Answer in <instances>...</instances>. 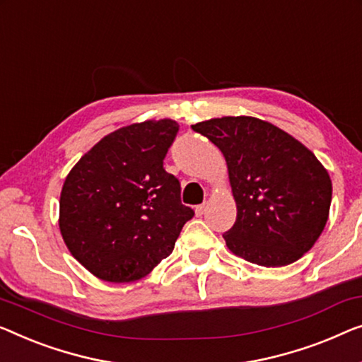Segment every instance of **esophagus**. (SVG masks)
Instances as JSON below:
<instances>
[{
  "label": "esophagus",
  "instance_id": "1",
  "mask_svg": "<svg viewBox=\"0 0 362 362\" xmlns=\"http://www.w3.org/2000/svg\"><path fill=\"white\" fill-rule=\"evenodd\" d=\"M207 206L206 204H199V206H196V216H202L204 212H206Z\"/></svg>",
  "mask_w": 362,
  "mask_h": 362
}]
</instances>
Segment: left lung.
Masks as SVG:
<instances>
[{
  "label": "left lung",
  "instance_id": "1",
  "mask_svg": "<svg viewBox=\"0 0 362 362\" xmlns=\"http://www.w3.org/2000/svg\"><path fill=\"white\" fill-rule=\"evenodd\" d=\"M225 156L237 220L223 233L232 253L277 268L302 258L328 220L332 180L307 146L256 117L192 125Z\"/></svg>",
  "mask_w": 362,
  "mask_h": 362
}]
</instances>
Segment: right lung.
Instances as JSON below:
<instances>
[{"label": "right lung", "instance_id": "obj_1", "mask_svg": "<svg viewBox=\"0 0 362 362\" xmlns=\"http://www.w3.org/2000/svg\"><path fill=\"white\" fill-rule=\"evenodd\" d=\"M177 125L146 120L109 134L66 176L60 232L70 253L99 279L137 281L171 255L194 211L163 168Z\"/></svg>", "mask_w": 362, "mask_h": 362}]
</instances>
